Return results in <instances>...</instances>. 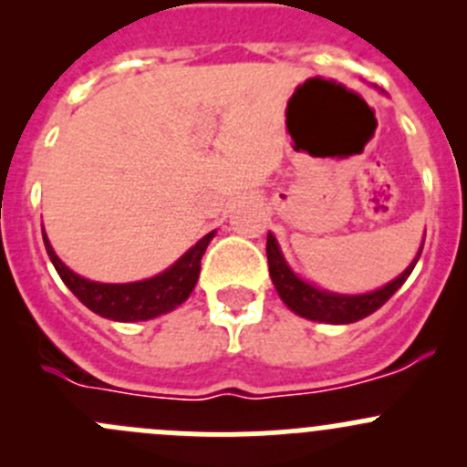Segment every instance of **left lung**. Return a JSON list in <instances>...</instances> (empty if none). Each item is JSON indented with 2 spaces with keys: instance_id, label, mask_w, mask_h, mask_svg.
Masks as SVG:
<instances>
[{
  "instance_id": "8db88e82",
  "label": "left lung",
  "mask_w": 467,
  "mask_h": 467,
  "mask_svg": "<svg viewBox=\"0 0 467 467\" xmlns=\"http://www.w3.org/2000/svg\"><path fill=\"white\" fill-rule=\"evenodd\" d=\"M425 244V242H422ZM420 251H418V257H420ZM266 257H268V273H271V280L275 285L277 294L285 300L286 307L291 312H296L298 317L309 318V321L318 323H355L361 321V318L370 317L373 312H378L381 305L404 285L409 275H411L413 266H416L418 257L409 264L407 271L400 277H395L393 282H389L381 289L373 291V294L364 296H338V294H327V291L317 289L309 282L300 280L289 266H286L285 257H282L280 246H277L275 237L268 233L266 237Z\"/></svg>"
}]
</instances>
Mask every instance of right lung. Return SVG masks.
Listing matches in <instances>:
<instances>
[{"instance_id":"obj_1","label":"right lung","mask_w":467,"mask_h":467,"mask_svg":"<svg viewBox=\"0 0 467 467\" xmlns=\"http://www.w3.org/2000/svg\"><path fill=\"white\" fill-rule=\"evenodd\" d=\"M214 237V233L205 234L196 246H192L185 255L181 257L171 268H167L160 275L142 282H129V285H101V282H89L86 277L77 275L69 271L58 255L51 248L47 234L45 239L47 255L58 271L60 280L69 286L74 296L92 309L94 314L112 321L133 323V321H149V318L167 314L176 309L178 305L185 303L190 294L194 291L196 280L201 273V257H203L207 244Z\"/></svg>"}]
</instances>
